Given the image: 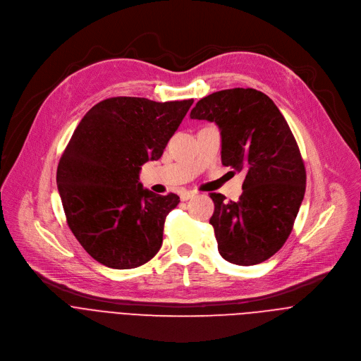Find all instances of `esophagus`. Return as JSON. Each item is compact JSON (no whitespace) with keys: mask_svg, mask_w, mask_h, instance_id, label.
Instances as JSON below:
<instances>
[{"mask_svg":"<svg viewBox=\"0 0 361 361\" xmlns=\"http://www.w3.org/2000/svg\"><path fill=\"white\" fill-rule=\"evenodd\" d=\"M195 194H197V192H194V191H185V190H184V191L180 192V198H181L183 201H187V200L195 197Z\"/></svg>","mask_w":361,"mask_h":361,"instance_id":"obj_1","label":"esophagus"}]
</instances>
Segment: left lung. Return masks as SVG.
<instances>
[{
  "label": "left lung",
  "mask_w": 361,
  "mask_h": 361,
  "mask_svg": "<svg viewBox=\"0 0 361 361\" xmlns=\"http://www.w3.org/2000/svg\"><path fill=\"white\" fill-rule=\"evenodd\" d=\"M216 123L221 163L244 171L238 201L212 192L210 224L224 260L254 266L269 260L288 238L305 192V167L297 141L270 97L231 88L201 98L190 114Z\"/></svg>",
  "instance_id": "left-lung-1"
}]
</instances>
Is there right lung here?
I'll return each mask as SVG.
<instances>
[{
	"label": "right lung",
	"instance_id": "right-lung-1",
	"mask_svg": "<svg viewBox=\"0 0 361 361\" xmlns=\"http://www.w3.org/2000/svg\"><path fill=\"white\" fill-rule=\"evenodd\" d=\"M194 99L99 101L80 121L57 169L67 224L101 264L135 269L159 252L177 194L142 188L141 166L159 160Z\"/></svg>",
	"mask_w": 361,
	"mask_h": 361
}]
</instances>
